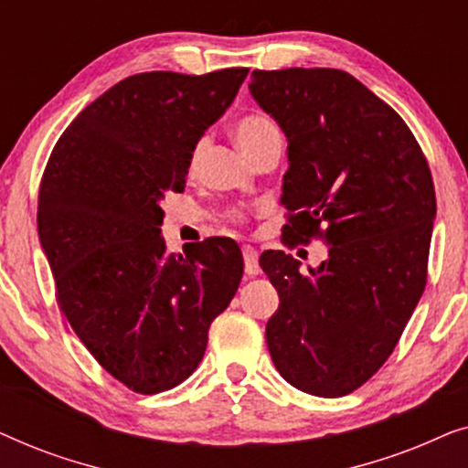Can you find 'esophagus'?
Instances as JSON below:
<instances>
[{"instance_id":"34e87169","label":"esophagus","mask_w":468,"mask_h":468,"mask_svg":"<svg viewBox=\"0 0 468 468\" xmlns=\"http://www.w3.org/2000/svg\"><path fill=\"white\" fill-rule=\"evenodd\" d=\"M242 260H245V272L249 277L260 274V255L253 247H242Z\"/></svg>"}]
</instances>
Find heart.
<instances>
[{"mask_svg":"<svg viewBox=\"0 0 468 468\" xmlns=\"http://www.w3.org/2000/svg\"><path fill=\"white\" fill-rule=\"evenodd\" d=\"M274 136H279L277 125H274L268 117H264V114H245V117H240L234 123L236 143H239L240 149L245 151L249 157H253L255 153H258L261 146ZM202 149H204V143H197L194 146V151H191V157H189V170H196L197 162H200ZM232 219L236 221L242 219V213L239 208L232 210Z\"/></svg>","mask_w":468,"mask_h":468,"instance_id":"b5f03b06","label":"heart"}]
</instances>
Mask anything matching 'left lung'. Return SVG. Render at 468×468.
<instances>
[{
    "instance_id": "8db88e82",
    "label": "left lung",
    "mask_w": 468,
    "mask_h": 468,
    "mask_svg": "<svg viewBox=\"0 0 468 468\" xmlns=\"http://www.w3.org/2000/svg\"><path fill=\"white\" fill-rule=\"evenodd\" d=\"M249 91L287 136L283 239L328 245L309 274L283 251L260 258L281 300L268 351L293 388L336 399L383 367L424 293L431 168L400 114L343 69H255Z\"/></svg>"
}]
</instances>
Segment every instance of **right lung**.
Segmentation results:
<instances>
[{"instance_id":"obj_1","label":"right lung","mask_w":468,"mask_h":468,"mask_svg":"<svg viewBox=\"0 0 468 468\" xmlns=\"http://www.w3.org/2000/svg\"><path fill=\"white\" fill-rule=\"evenodd\" d=\"M247 72L127 76L68 125L44 170L37 234L57 303L95 360L138 394L194 373L240 285L232 239L165 251L159 202L185 189L191 151Z\"/></svg>"}]
</instances>
